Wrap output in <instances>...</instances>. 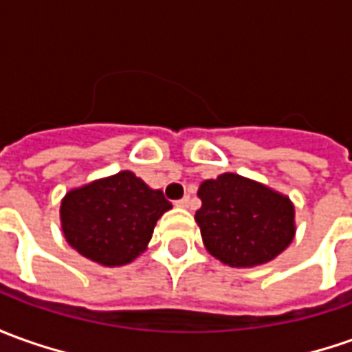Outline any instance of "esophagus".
<instances>
[{"label":"esophagus","instance_id":"34e87169","mask_svg":"<svg viewBox=\"0 0 352 352\" xmlns=\"http://www.w3.org/2000/svg\"><path fill=\"white\" fill-rule=\"evenodd\" d=\"M177 206H181V208L190 206V196H183L181 200H177Z\"/></svg>","mask_w":352,"mask_h":352}]
</instances>
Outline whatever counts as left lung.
<instances>
[{"label":"left lung","mask_w":352,"mask_h":352,"mask_svg":"<svg viewBox=\"0 0 352 352\" xmlns=\"http://www.w3.org/2000/svg\"><path fill=\"white\" fill-rule=\"evenodd\" d=\"M196 223L208 252L223 264L250 267L281 254L295 236V208L287 196L250 179L223 173L198 188Z\"/></svg>","instance_id":"8db88e82"}]
</instances>
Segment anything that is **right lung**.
I'll list each match as a JSON object with an SVG mask.
<instances>
[{
	"label": "right lung",
	"mask_w": 352,
	"mask_h": 352,
	"mask_svg": "<svg viewBox=\"0 0 352 352\" xmlns=\"http://www.w3.org/2000/svg\"><path fill=\"white\" fill-rule=\"evenodd\" d=\"M171 208L131 171L71 190L61 202V226L69 245L104 266L133 262L152 239L156 221Z\"/></svg>",
	"instance_id": "1"
}]
</instances>
